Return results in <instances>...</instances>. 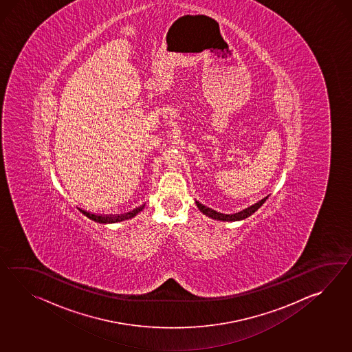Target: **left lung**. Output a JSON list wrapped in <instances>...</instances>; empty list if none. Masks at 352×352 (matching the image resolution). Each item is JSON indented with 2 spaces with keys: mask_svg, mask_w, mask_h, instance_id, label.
I'll use <instances>...</instances> for the list:
<instances>
[{
  "mask_svg": "<svg viewBox=\"0 0 352 352\" xmlns=\"http://www.w3.org/2000/svg\"><path fill=\"white\" fill-rule=\"evenodd\" d=\"M266 199H267V197L263 198L261 201H258V204H252V206H250V207L245 208V210H243V211L234 213V214H225V213H219V212L212 210V208H210V207L204 206V204H201V202H198V201H195V204H197V207L199 208V211L202 212V213L206 214V216L211 217L212 219H217V221H227V222H231V221H241V219L250 217L252 213H255V212L258 211V208H260L263 204H265Z\"/></svg>",
  "mask_w": 352,
  "mask_h": 352,
  "instance_id": "obj_1",
  "label": "left lung"
}]
</instances>
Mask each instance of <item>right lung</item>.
<instances>
[{"mask_svg":"<svg viewBox=\"0 0 352 352\" xmlns=\"http://www.w3.org/2000/svg\"><path fill=\"white\" fill-rule=\"evenodd\" d=\"M142 210H144V206H141L139 208H135L133 211L127 212L125 214H116V216H113V214L102 216V214H94V213H91V212L83 211V210H80V211L83 212L88 219H94L96 222H100V223H116V222L133 219Z\"/></svg>","mask_w":352,"mask_h":352,"instance_id":"right-lung-1","label":"right lung"}]
</instances>
